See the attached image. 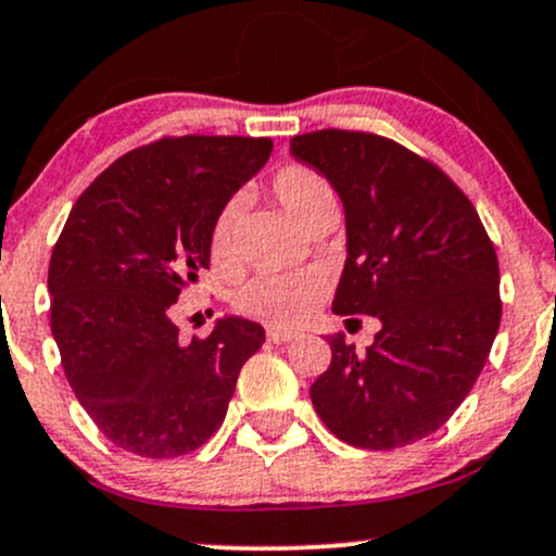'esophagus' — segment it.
<instances>
[{"instance_id":"esophagus-1","label":"esophagus","mask_w":556,"mask_h":556,"mask_svg":"<svg viewBox=\"0 0 556 556\" xmlns=\"http://www.w3.org/2000/svg\"><path fill=\"white\" fill-rule=\"evenodd\" d=\"M266 337H269V342H274V344H285V342H290V340H295V331H290V329H279V327H269L266 329Z\"/></svg>"}]
</instances>
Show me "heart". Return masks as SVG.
Returning a JSON list of instances; mask_svg holds the SVG:
<instances>
[{
  "label": "heart",
  "mask_w": 556,
  "mask_h": 556,
  "mask_svg": "<svg viewBox=\"0 0 556 556\" xmlns=\"http://www.w3.org/2000/svg\"><path fill=\"white\" fill-rule=\"evenodd\" d=\"M271 190L277 201L290 212L300 225H308L321 208L334 206V190L327 177L305 164H287L274 175ZM242 201L229 198L219 214L214 216L208 251L219 269L232 266L238 253V227H240ZM329 282L318 269L287 271V274H258L238 287L232 305L242 316L256 321L274 324V327H298L308 321L327 295Z\"/></svg>",
  "instance_id": "b5f03b06"
}]
</instances>
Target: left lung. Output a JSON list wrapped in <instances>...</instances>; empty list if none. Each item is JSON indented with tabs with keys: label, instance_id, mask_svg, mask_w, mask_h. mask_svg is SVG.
Returning a JSON list of instances; mask_svg holds the SVG:
<instances>
[{
	"label": "left lung",
	"instance_id": "1",
	"mask_svg": "<svg viewBox=\"0 0 556 556\" xmlns=\"http://www.w3.org/2000/svg\"><path fill=\"white\" fill-rule=\"evenodd\" d=\"M342 198L348 261L334 314L376 316L371 348L329 337L318 418L361 450H397L450 420L500 331V261L468 195L429 159L363 130L290 140Z\"/></svg>",
	"mask_w": 556,
	"mask_h": 556
}]
</instances>
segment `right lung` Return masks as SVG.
I'll list each match as a JSON object with an SVG mask.
<instances>
[{
  "mask_svg": "<svg viewBox=\"0 0 556 556\" xmlns=\"http://www.w3.org/2000/svg\"><path fill=\"white\" fill-rule=\"evenodd\" d=\"M269 138L169 136L83 190L49 261L52 334L83 410L119 450L180 457L212 439L264 329L227 316L180 340V292L208 269L214 216L271 156Z\"/></svg>",
  "mask_w": 556,
  "mask_h": 556,
  "instance_id": "obj_1",
  "label": "right lung"
}]
</instances>
